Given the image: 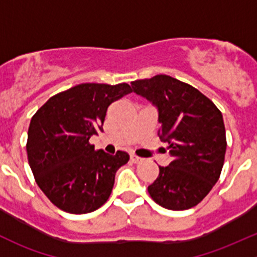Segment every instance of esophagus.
<instances>
[{"instance_id":"esophagus-1","label":"esophagus","mask_w":257,"mask_h":257,"mask_svg":"<svg viewBox=\"0 0 257 257\" xmlns=\"http://www.w3.org/2000/svg\"><path fill=\"white\" fill-rule=\"evenodd\" d=\"M131 160H132V162H133V163H136V164H138V163L143 162V158L138 157V155H136V154H132V155H131Z\"/></svg>"}]
</instances>
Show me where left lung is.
<instances>
[{"label": "left lung", "instance_id": "8db88e82", "mask_svg": "<svg viewBox=\"0 0 257 257\" xmlns=\"http://www.w3.org/2000/svg\"><path fill=\"white\" fill-rule=\"evenodd\" d=\"M133 92L158 108V137L168 143L172 163L159 167L148 186L160 206L186 210L198 205L219 180L226 152L222 114L193 85L167 74L132 82Z\"/></svg>", "mask_w": 257, "mask_h": 257}]
</instances>
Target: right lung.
I'll use <instances>...</instances> for the list:
<instances>
[{
	"instance_id": "1",
	"label": "right lung",
	"mask_w": 257,
	"mask_h": 257,
	"mask_svg": "<svg viewBox=\"0 0 257 257\" xmlns=\"http://www.w3.org/2000/svg\"><path fill=\"white\" fill-rule=\"evenodd\" d=\"M132 92L126 83H82L49 98L32 116L28 163L37 185L58 209L87 214L108 200L129 154L95 150L89 138L103 132L108 107Z\"/></svg>"
}]
</instances>
